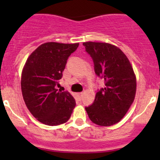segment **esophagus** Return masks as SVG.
Here are the masks:
<instances>
[{
  "mask_svg": "<svg viewBox=\"0 0 160 160\" xmlns=\"http://www.w3.org/2000/svg\"><path fill=\"white\" fill-rule=\"evenodd\" d=\"M82 96H83V93H77V97H78L79 99H80V100L81 99Z\"/></svg>",
  "mask_w": 160,
  "mask_h": 160,
  "instance_id": "1",
  "label": "esophagus"
}]
</instances>
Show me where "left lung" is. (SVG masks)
<instances>
[{
    "label": "left lung",
    "mask_w": 160,
    "mask_h": 160,
    "mask_svg": "<svg viewBox=\"0 0 160 160\" xmlns=\"http://www.w3.org/2000/svg\"><path fill=\"white\" fill-rule=\"evenodd\" d=\"M83 45L93 59L95 73L105 81V88L85 109L93 123L111 126L123 118L133 103L136 77L126 55L117 46L95 42Z\"/></svg>",
    "instance_id": "left-lung-1"
}]
</instances>
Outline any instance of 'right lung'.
Instances as JSON below:
<instances>
[{
	"mask_svg": "<svg viewBox=\"0 0 160 160\" xmlns=\"http://www.w3.org/2000/svg\"><path fill=\"white\" fill-rule=\"evenodd\" d=\"M79 43L49 42L34 50L22 72L21 88L24 101L31 114L50 126L66 123L76 106L68 91L58 90L67 59Z\"/></svg>",
	"mask_w": 160,
	"mask_h": 160,
	"instance_id": "obj_1",
	"label": "right lung"
}]
</instances>
